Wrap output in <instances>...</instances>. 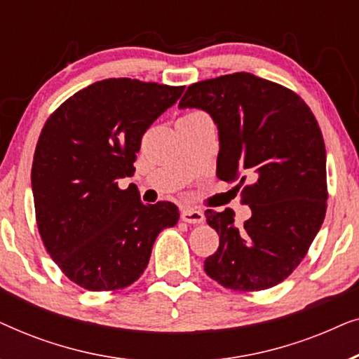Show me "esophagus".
<instances>
[{
    "instance_id": "obj_1",
    "label": "esophagus",
    "mask_w": 359,
    "mask_h": 359,
    "mask_svg": "<svg viewBox=\"0 0 359 359\" xmlns=\"http://www.w3.org/2000/svg\"><path fill=\"white\" fill-rule=\"evenodd\" d=\"M204 214L198 209L193 208H184L181 210V220L188 224H203L204 222Z\"/></svg>"
}]
</instances>
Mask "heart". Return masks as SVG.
Here are the masks:
<instances>
[{
	"label": "heart",
	"mask_w": 359,
	"mask_h": 359,
	"mask_svg": "<svg viewBox=\"0 0 359 359\" xmlns=\"http://www.w3.org/2000/svg\"><path fill=\"white\" fill-rule=\"evenodd\" d=\"M196 114H203V112H198V111H194V112H188V114H186L184 117H189V116H196Z\"/></svg>",
	"instance_id": "obj_1"
}]
</instances>
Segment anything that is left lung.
<instances>
[{"instance_id": "left-lung-1", "label": "left lung", "mask_w": 359, "mask_h": 359, "mask_svg": "<svg viewBox=\"0 0 359 359\" xmlns=\"http://www.w3.org/2000/svg\"><path fill=\"white\" fill-rule=\"evenodd\" d=\"M180 109L196 107L219 130L217 178L240 191L252 217L205 210L219 248L204 271L233 291H262L284 281L306 257L327 210V154L322 132L296 93L252 73L191 85ZM240 189V186H237Z\"/></svg>"}]
</instances>
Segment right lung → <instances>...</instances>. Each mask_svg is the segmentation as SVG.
I'll return each instance as SVG.
<instances>
[{
	"label": "right lung",
	"mask_w": 359,
	"mask_h": 359,
	"mask_svg": "<svg viewBox=\"0 0 359 359\" xmlns=\"http://www.w3.org/2000/svg\"><path fill=\"white\" fill-rule=\"evenodd\" d=\"M184 86L109 78L78 91L48 117L32 161L39 233L63 274L88 291L130 286L178 208L144 204L117 181L134 175L145 130Z\"/></svg>",
	"instance_id": "add662e5"
}]
</instances>
